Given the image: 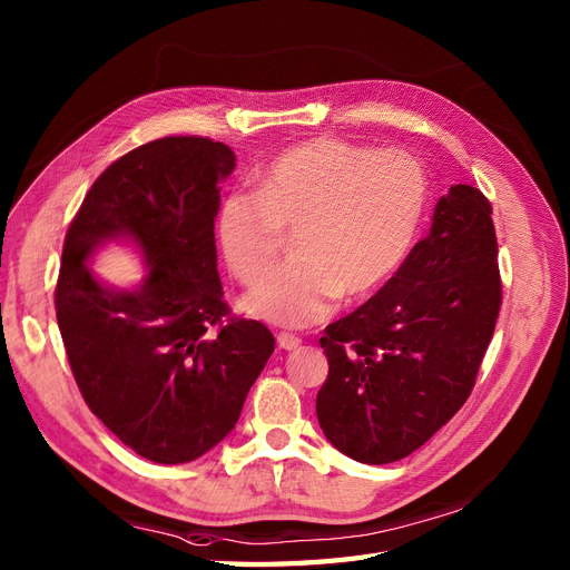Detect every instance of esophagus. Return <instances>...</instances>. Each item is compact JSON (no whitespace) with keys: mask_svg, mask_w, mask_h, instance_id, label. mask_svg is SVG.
Returning a JSON list of instances; mask_svg holds the SVG:
<instances>
[{"mask_svg":"<svg viewBox=\"0 0 570 570\" xmlns=\"http://www.w3.org/2000/svg\"><path fill=\"white\" fill-rule=\"evenodd\" d=\"M277 343H279V347H284V351H296V347L303 343L298 336H293V334H279L277 336Z\"/></svg>","mask_w":570,"mask_h":570,"instance_id":"obj_1","label":"esophagus"}]
</instances>
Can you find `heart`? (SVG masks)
I'll use <instances>...</instances> for the list:
<instances>
[{"mask_svg": "<svg viewBox=\"0 0 570 570\" xmlns=\"http://www.w3.org/2000/svg\"><path fill=\"white\" fill-rule=\"evenodd\" d=\"M429 181L402 149L317 137L274 158L258 191H234L219 210V244L234 277L253 284L273 264L281 232L297 234L294 263L255 284L248 315L309 326L336 301H360L389 282L419 234Z\"/></svg>", "mask_w": 570, "mask_h": 570, "instance_id": "heart-1", "label": "heart"}]
</instances>
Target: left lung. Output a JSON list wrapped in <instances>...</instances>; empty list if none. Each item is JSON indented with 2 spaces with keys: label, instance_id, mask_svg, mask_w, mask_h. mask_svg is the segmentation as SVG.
<instances>
[{
  "label": "left lung",
  "instance_id": "obj_1",
  "mask_svg": "<svg viewBox=\"0 0 570 570\" xmlns=\"http://www.w3.org/2000/svg\"><path fill=\"white\" fill-rule=\"evenodd\" d=\"M490 215L483 191L450 187L395 277L324 328L328 376L317 419L355 462L412 454L471 395L502 305Z\"/></svg>",
  "mask_w": 570,
  "mask_h": 570
}]
</instances>
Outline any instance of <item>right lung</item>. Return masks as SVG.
I'll return each mask as SVG.
<instances>
[{"instance_id": "obj_1", "label": "right lung", "mask_w": 570, "mask_h": 570, "mask_svg": "<svg viewBox=\"0 0 570 570\" xmlns=\"http://www.w3.org/2000/svg\"><path fill=\"white\" fill-rule=\"evenodd\" d=\"M234 151L208 137H163L97 177L68 227L53 303L78 389L104 426L156 464L213 450L238 421L274 351L269 328L234 317L217 274L219 181ZM127 235L153 269L108 289L86 261Z\"/></svg>"}]
</instances>
